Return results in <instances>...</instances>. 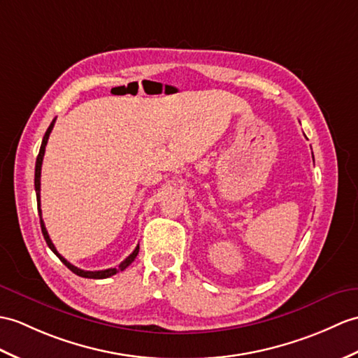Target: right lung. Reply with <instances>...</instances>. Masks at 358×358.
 Returning a JSON list of instances; mask_svg holds the SVG:
<instances>
[{
  "label": "right lung",
  "mask_w": 358,
  "mask_h": 358,
  "mask_svg": "<svg viewBox=\"0 0 358 358\" xmlns=\"http://www.w3.org/2000/svg\"><path fill=\"white\" fill-rule=\"evenodd\" d=\"M55 122H56V119H53V122L50 123L48 129L45 131V136L43 138V143H41V149H39V154H38V159H36V166H35V190H36V201H38V213H39V220H41V230H43L44 239H45L47 245L50 247V250H52L57 257H59L65 267L70 268L74 274H78V276H80V278H88V279H105V278H110V276H113V274L119 273V271H123L124 268L128 267V265H131V262L134 261L136 256L138 255V245L136 247V250L127 257V259L122 261L119 264V267L108 268V270H99V271H85V270H80L78 267H74V265L66 261L64 256H61L59 253H57L56 247L53 245L52 239H50V236H48V231L45 229V224L43 221V212H41V194H39L41 192V168H43V159H44V154H45V146H47V141H48V137H50V132H52V129L55 127Z\"/></svg>",
  "instance_id": "right-lung-1"
}]
</instances>
